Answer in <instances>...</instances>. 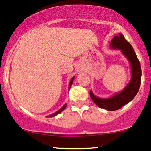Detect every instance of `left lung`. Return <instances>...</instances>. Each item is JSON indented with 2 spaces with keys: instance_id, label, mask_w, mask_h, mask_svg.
<instances>
[{
  "instance_id": "1",
  "label": "left lung",
  "mask_w": 151,
  "mask_h": 151,
  "mask_svg": "<svg viewBox=\"0 0 151 151\" xmlns=\"http://www.w3.org/2000/svg\"><path fill=\"white\" fill-rule=\"evenodd\" d=\"M110 45L113 49L120 50L121 52L128 59L131 66V80L123 90L115 94L112 97L106 99L96 97L91 90L90 94L91 99L97 106L107 111H113L120 109L124 105L129 103L137 95L141 85V69L140 62L134 50L122 33L113 37Z\"/></svg>"
}]
</instances>
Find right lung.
<instances>
[{
  "instance_id": "1",
  "label": "right lung",
  "mask_w": 151,
  "mask_h": 151,
  "mask_svg": "<svg viewBox=\"0 0 151 151\" xmlns=\"http://www.w3.org/2000/svg\"><path fill=\"white\" fill-rule=\"evenodd\" d=\"M73 80H74V77L73 78L71 79V81H70V84H69V87H68V89H70V87H71V85H72V84H73ZM66 105H67V104H65L63 106L61 107V109H59L58 111H57V112H55V113H53V114L50 115L49 117H50V118H52V117H54V116H55V115H57L59 114V113H60L61 112V111H64V110L65 109V108L66 107ZM47 117H48V116H47Z\"/></svg>"
}]
</instances>
